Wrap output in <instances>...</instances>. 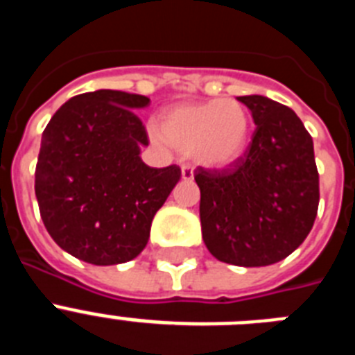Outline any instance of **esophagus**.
<instances>
[{"label": "esophagus", "mask_w": 355, "mask_h": 355, "mask_svg": "<svg viewBox=\"0 0 355 355\" xmlns=\"http://www.w3.org/2000/svg\"><path fill=\"white\" fill-rule=\"evenodd\" d=\"M181 175H183V180H193V167H192V165H187V163H184L183 167H181Z\"/></svg>", "instance_id": "obj_1"}]
</instances>
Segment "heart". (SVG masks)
I'll return each mask as SVG.
<instances>
[{
	"label": "heart",
	"instance_id": "b5f03b06",
	"mask_svg": "<svg viewBox=\"0 0 355 355\" xmlns=\"http://www.w3.org/2000/svg\"><path fill=\"white\" fill-rule=\"evenodd\" d=\"M249 110L234 99H211L193 105H178L162 117L165 140L184 155H192L200 165L224 168L243 156L250 139Z\"/></svg>",
	"mask_w": 355,
	"mask_h": 355
}]
</instances>
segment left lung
<instances>
[{"mask_svg":"<svg viewBox=\"0 0 355 355\" xmlns=\"http://www.w3.org/2000/svg\"><path fill=\"white\" fill-rule=\"evenodd\" d=\"M256 131L227 168H196L202 240L218 261L266 266L306 240L320 188L311 135L293 110L265 96H241Z\"/></svg>","mask_w":355,"mask_h":355,"instance_id":"8db88e82","label":"left lung"}]
</instances>
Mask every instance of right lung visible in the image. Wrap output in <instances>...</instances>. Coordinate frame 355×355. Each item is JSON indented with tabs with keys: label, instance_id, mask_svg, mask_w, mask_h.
Returning a JSON list of instances; mask_svg holds the SVG:
<instances>
[{
	"label": "right lung",
	"instance_id": "right-lung-1",
	"mask_svg": "<svg viewBox=\"0 0 355 355\" xmlns=\"http://www.w3.org/2000/svg\"><path fill=\"white\" fill-rule=\"evenodd\" d=\"M149 97L121 90L74 96L42 133L35 196L56 245L90 265H119L147 245L150 222L181 178L140 158L147 131L133 110Z\"/></svg>",
	"mask_w": 355,
	"mask_h": 355
}]
</instances>
